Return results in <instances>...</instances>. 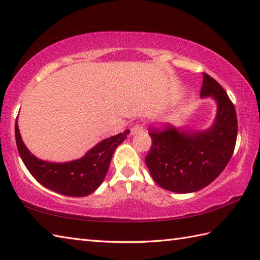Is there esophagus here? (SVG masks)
<instances>
[{
	"instance_id": "1",
	"label": "esophagus",
	"mask_w": 260,
	"mask_h": 260,
	"mask_svg": "<svg viewBox=\"0 0 260 260\" xmlns=\"http://www.w3.org/2000/svg\"><path fill=\"white\" fill-rule=\"evenodd\" d=\"M142 132H144L143 125H135V126H133V127H132V128H131V134H132V135L142 133Z\"/></svg>"
}]
</instances>
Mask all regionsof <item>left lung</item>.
<instances>
[{
	"mask_svg": "<svg viewBox=\"0 0 260 260\" xmlns=\"http://www.w3.org/2000/svg\"><path fill=\"white\" fill-rule=\"evenodd\" d=\"M202 98L216 103V115L206 129L191 127L150 131L152 146L145 164L154 181L167 190L188 194L214 181L235 151L238 120L235 106L224 89L203 73Z\"/></svg>",
	"mask_w": 260,
	"mask_h": 260,
	"instance_id": "1",
	"label": "left lung"
}]
</instances>
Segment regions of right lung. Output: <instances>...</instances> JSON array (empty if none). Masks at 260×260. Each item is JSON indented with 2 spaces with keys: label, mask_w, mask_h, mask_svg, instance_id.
I'll return each mask as SVG.
<instances>
[{
  "label": "right lung",
  "mask_w": 260,
  "mask_h": 260,
  "mask_svg": "<svg viewBox=\"0 0 260 260\" xmlns=\"http://www.w3.org/2000/svg\"><path fill=\"white\" fill-rule=\"evenodd\" d=\"M14 129L19 154L35 179L50 190L72 197L88 196L98 189L109 169L115 150L129 134V129H126L124 133L105 139L80 159L50 162L39 159L27 149L20 135L18 118Z\"/></svg>",
  "instance_id": "obj_1"
}]
</instances>
